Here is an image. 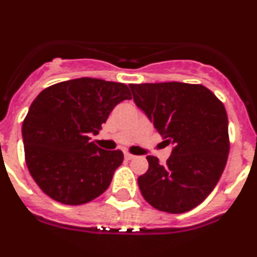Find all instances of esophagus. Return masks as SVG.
<instances>
[{"mask_svg":"<svg viewBox=\"0 0 257 257\" xmlns=\"http://www.w3.org/2000/svg\"><path fill=\"white\" fill-rule=\"evenodd\" d=\"M124 157H125V160H133L136 156L132 155V153H129V152H125V153H124Z\"/></svg>","mask_w":257,"mask_h":257,"instance_id":"esophagus-1","label":"esophagus"}]
</instances>
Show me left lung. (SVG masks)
Masks as SVG:
<instances>
[{
	"mask_svg": "<svg viewBox=\"0 0 257 257\" xmlns=\"http://www.w3.org/2000/svg\"><path fill=\"white\" fill-rule=\"evenodd\" d=\"M137 106L146 112L167 145L166 164L148 156L138 177L143 198L162 212L185 213L213 191L229 152L228 117L217 96L203 85L131 83Z\"/></svg>",
	"mask_w": 257,
	"mask_h": 257,
	"instance_id": "left-lung-1",
	"label": "left lung"
}]
</instances>
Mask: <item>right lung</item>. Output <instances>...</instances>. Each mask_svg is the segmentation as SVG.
Wrapping results in <instances>:
<instances>
[{
  "label": "right lung",
  "mask_w": 257,
  "mask_h": 257,
  "mask_svg": "<svg viewBox=\"0 0 257 257\" xmlns=\"http://www.w3.org/2000/svg\"><path fill=\"white\" fill-rule=\"evenodd\" d=\"M131 99L124 83L90 77L56 83L37 96L23 121V141L26 166L43 193L80 205L109 188L124 155L97 147L90 136Z\"/></svg>",
  "instance_id": "obj_1"
}]
</instances>
